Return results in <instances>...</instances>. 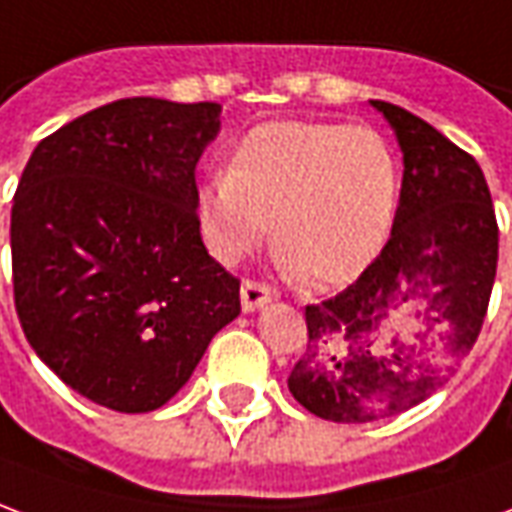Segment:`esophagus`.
<instances>
[{
    "mask_svg": "<svg viewBox=\"0 0 512 512\" xmlns=\"http://www.w3.org/2000/svg\"><path fill=\"white\" fill-rule=\"evenodd\" d=\"M239 297H242L245 311H256V308L267 306L273 300V289L267 284H259V281H245L242 289H239Z\"/></svg>",
    "mask_w": 512,
    "mask_h": 512,
    "instance_id": "34e87169",
    "label": "esophagus"
}]
</instances>
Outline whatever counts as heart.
Returning <instances> with one entry per match:
<instances>
[{
	"mask_svg": "<svg viewBox=\"0 0 512 512\" xmlns=\"http://www.w3.org/2000/svg\"><path fill=\"white\" fill-rule=\"evenodd\" d=\"M400 165L369 126L270 121L234 148L226 173L198 187V226L223 264L273 245L289 275L339 286L364 273L389 239Z\"/></svg>",
	"mask_w": 512,
	"mask_h": 512,
	"instance_id": "heart-1",
	"label": "heart"
}]
</instances>
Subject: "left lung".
I'll use <instances>...</instances> for the list:
<instances>
[{"mask_svg":"<svg viewBox=\"0 0 512 512\" xmlns=\"http://www.w3.org/2000/svg\"><path fill=\"white\" fill-rule=\"evenodd\" d=\"M402 151L400 206L380 256L331 300L306 306V353L289 391L320 419L364 424L424 402L480 336L499 259L491 190L452 140L369 101Z\"/></svg>","mask_w":512,"mask_h":512,"instance_id":"obj_1","label":"left lung"}]
</instances>
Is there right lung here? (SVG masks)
<instances>
[{
    "instance_id": "add662e5",
    "label": "right lung",
    "mask_w": 512,
    "mask_h": 512,
    "mask_svg": "<svg viewBox=\"0 0 512 512\" xmlns=\"http://www.w3.org/2000/svg\"><path fill=\"white\" fill-rule=\"evenodd\" d=\"M220 104L121 99L32 151L10 215L13 295L32 350L65 386L157 411L237 320L239 281L206 253L195 165Z\"/></svg>"
}]
</instances>
